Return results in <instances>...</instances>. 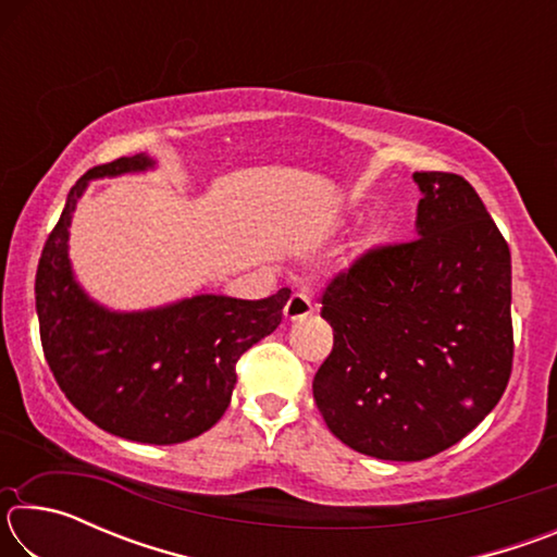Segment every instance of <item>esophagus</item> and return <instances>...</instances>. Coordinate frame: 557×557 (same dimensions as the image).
Here are the masks:
<instances>
[{"mask_svg":"<svg viewBox=\"0 0 557 557\" xmlns=\"http://www.w3.org/2000/svg\"><path fill=\"white\" fill-rule=\"evenodd\" d=\"M312 312H314L312 301H309L307 295H301V292H295V295H292L285 305V317L289 319V322H297V319H305Z\"/></svg>","mask_w":557,"mask_h":557,"instance_id":"obj_1","label":"esophagus"}]
</instances>
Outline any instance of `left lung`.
<instances>
[{
	"label": "left lung",
	"mask_w": 557,
	"mask_h": 557,
	"mask_svg": "<svg viewBox=\"0 0 557 557\" xmlns=\"http://www.w3.org/2000/svg\"><path fill=\"white\" fill-rule=\"evenodd\" d=\"M410 243L381 245L322 295L334 348L312 391L361 455L420 461L469 435L511 379V252L467 178L414 172Z\"/></svg>",
	"instance_id": "1"
}]
</instances>
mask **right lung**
Listing matches in <instances>:
<instances>
[{
  "label": "right lung",
  "instance_id": "1",
  "mask_svg": "<svg viewBox=\"0 0 557 557\" xmlns=\"http://www.w3.org/2000/svg\"><path fill=\"white\" fill-rule=\"evenodd\" d=\"M147 154L83 174L65 199L36 270L41 346L55 383L110 435L176 445L211 430L235 388V363L275 332L289 289L265 299L196 295L145 312H110L73 275L69 228L90 178L147 172Z\"/></svg>",
  "mask_w": 557,
  "mask_h": 557
}]
</instances>
